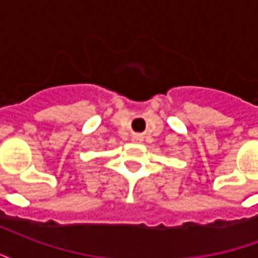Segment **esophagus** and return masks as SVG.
Listing matches in <instances>:
<instances>
[{
    "label": "esophagus",
    "instance_id": "1",
    "mask_svg": "<svg viewBox=\"0 0 258 258\" xmlns=\"http://www.w3.org/2000/svg\"><path fill=\"white\" fill-rule=\"evenodd\" d=\"M134 141H141V137H138V135H135Z\"/></svg>",
    "mask_w": 258,
    "mask_h": 258
}]
</instances>
